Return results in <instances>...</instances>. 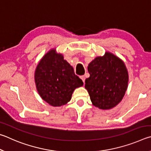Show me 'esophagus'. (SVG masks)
I'll list each match as a JSON object with an SVG mask.
<instances>
[{
	"label": "esophagus",
	"instance_id": "esophagus-1",
	"mask_svg": "<svg viewBox=\"0 0 151 151\" xmlns=\"http://www.w3.org/2000/svg\"><path fill=\"white\" fill-rule=\"evenodd\" d=\"M80 78L81 79V80L83 81V83L85 82V80H86V77H85V76H80Z\"/></svg>",
	"mask_w": 151,
	"mask_h": 151
}]
</instances>
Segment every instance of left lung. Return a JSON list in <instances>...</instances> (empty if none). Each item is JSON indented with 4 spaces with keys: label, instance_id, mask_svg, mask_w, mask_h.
Returning a JSON list of instances; mask_svg holds the SVG:
<instances>
[{
    "label": "left lung",
    "instance_id": "8db88e82",
    "mask_svg": "<svg viewBox=\"0 0 151 151\" xmlns=\"http://www.w3.org/2000/svg\"><path fill=\"white\" fill-rule=\"evenodd\" d=\"M86 80L92 104L101 109H109L122 100L128 86V73L122 60L109 52L97 57L88 68Z\"/></svg>",
    "mask_w": 151,
    "mask_h": 151
}]
</instances>
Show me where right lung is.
Listing matches in <instances>:
<instances>
[{"instance_id":"obj_1","label":"right lung","mask_w":151,"mask_h":151,"mask_svg":"<svg viewBox=\"0 0 151 151\" xmlns=\"http://www.w3.org/2000/svg\"><path fill=\"white\" fill-rule=\"evenodd\" d=\"M34 77L40 96L54 107L67 104L74 89L83 84L63 55L55 54L54 50H50L41 60Z\"/></svg>"}]
</instances>
